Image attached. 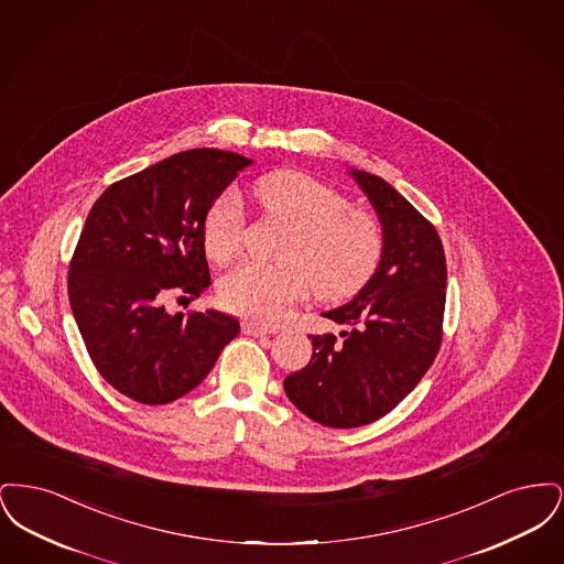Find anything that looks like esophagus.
<instances>
[{
    "label": "esophagus",
    "mask_w": 564,
    "mask_h": 564,
    "mask_svg": "<svg viewBox=\"0 0 564 564\" xmlns=\"http://www.w3.org/2000/svg\"><path fill=\"white\" fill-rule=\"evenodd\" d=\"M242 334H247V336H269V334H276V327H269V325L256 322H242Z\"/></svg>",
    "instance_id": "34e87169"
}]
</instances>
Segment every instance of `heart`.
Segmentation results:
<instances>
[{"mask_svg": "<svg viewBox=\"0 0 564 564\" xmlns=\"http://www.w3.org/2000/svg\"><path fill=\"white\" fill-rule=\"evenodd\" d=\"M253 196L269 219L290 226L279 264H242L221 276V304L256 322H279L311 292L319 300L357 294L375 274L384 237L380 221L345 194L302 171H274L258 180ZM247 217L235 192L217 196L203 221L209 258L228 264L241 253Z\"/></svg>", "mask_w": 564, "mask_h": 564, "instance_id": "1", "label": "heart"}]
</instances>
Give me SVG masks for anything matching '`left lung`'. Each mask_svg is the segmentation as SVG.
<instances>
[{"label": "left lung", "mask_w": 564, "mask_h": 564, "mask_svg": "<svg viewBox=\"0 0 564 564\" xmlns=\"http://www.w3.org/2000/svg\"><path fill=\"white\" fill-rule=\"evenodd\" d=\"M350 175L380 217L382 258L349 304L323 313L349 325L345 340L311 334L308 366L283 380L302 414L336 430L375 423L419 384L442 345L446 306V258L433 224L384 180Z\"/></svg>", "instance_id": "1"}]
</instances>
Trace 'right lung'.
Segmentation results:
<instances>
[{
	"mask_svg": "<svg viewBox=\"0 0 564 564\" xmlns=\"http://www.w3.org/2000/svg\"><path fill=\"white\" fill-rule=\"evenodd\" d=\"M249 159L188 150L113 182L93 205L69 262V304L99 375L148 405L198 387L241 325L217 311L169 315V297L209 283L203 221Z\"/></svg>",
	"mask_w": 564,
	"mask_h": 564,
	"instance_id": "1",
	"label": "right lung"
}]
</instances>
